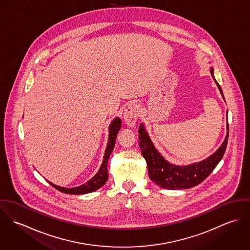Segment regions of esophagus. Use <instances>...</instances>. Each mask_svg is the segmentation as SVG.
Listing matches in <instances>:
<instances>
[{"instance_id":"1","label":"esophagus","mask_w":250,"mask_h":250,"mask_svg":"<svg viewBox=\"0 0 250 250\" xmlns=\"http://www.w3.org/2000/svg\"><path fill=\"white\" fill-rule=\"evenodd\" d=\"M141 110L137 104H130L124 110V120L128 127H135L140 117Z\"/></svg>"}]
</instances>
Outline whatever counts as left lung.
<instances>
[{
  "instance_id": "8db88e82",
  "label": "left lung",
  "mask_w": 250,
  "mask_h": 250,
  "mask_svg": "<svg viewBox=\"0 0 250 250\" xmlns=\"http://www.w3.org/2000/svg\"><path fill=\"white\" fill-rule=\"evenodd\" d=\"M210 72L224 100L220 85L214 79L213 67L210 68ZM226 125L227 135L225 140L214 154L198 163H193L187 166H176L167 162L156 149L145 129L144 124L142 123L139 129L140 147L142 148V154L147 164L149 178L156 185L167 189L190 188L200 184L212 173L214 167L224 155L228 141V122Z\"/></svg>"
}]
</instances>
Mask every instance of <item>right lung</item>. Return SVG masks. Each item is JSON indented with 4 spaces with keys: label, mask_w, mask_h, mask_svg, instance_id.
<instances>
[{
    "label": "right lung",
    "mask_w": 250,
    "mask_h": 250,
    "mask_svg": "<svg viewBox=\"0 0 250 250\" xmlns=\"http://www.w3.org/2000/svg\"><path fill=\"white\" fill-rule=\"evenodd\" d=\"M121 128V119L119 117H115L109 124L108 126V139H107V147L105 150L104 158H103V163L98 170V172L90 179L86 183L79 186V187H74V188H63L57 186L51 182H49L55 188L58 190L67 193V194H85L89 192H93L103 187L105 183L107 182L108 178V173H107V162L108 158L114 148L115 144V140L117 137V134Z\"/></svg>",
    "instance_id": "obj_1"
}]
</instances>
